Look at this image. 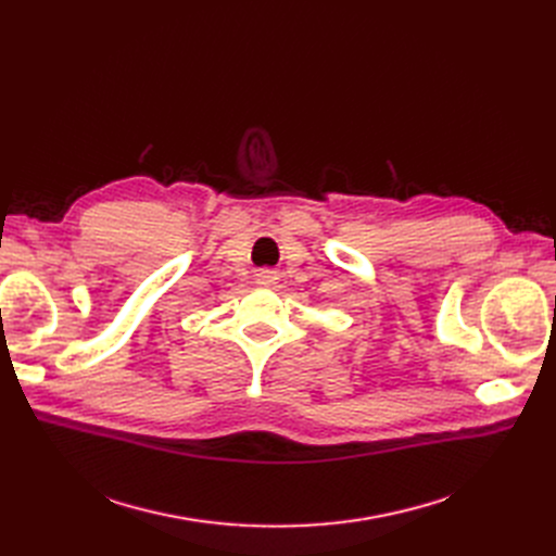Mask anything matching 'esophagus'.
Wrapping results in <instances>:
<instances>
[{
	"mask_svg": "<svg viewBox=\"0 0 556 556\" xmlns=\"http://www.w3.org/2000/svg\"><path fill=\"white\" fill-rule=\"evenodd\" d=\"M277 281V275L275 273H270V270H266L261 275V283H266V286H273Z\"/></svg>",
	"mask_w": 556,
	"mask_h": 556,
	"instance_id": "esophagus-1",
	"label": "esophagus"
}]
</instances>
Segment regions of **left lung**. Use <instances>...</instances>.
<instances>
[{
	"label": "left lung",
	"mask_w": 556,
	"mask_h": 556,
	"mask_svg": "<svg viewBox=\"0 0 556 556\" xmlns=\"http://www.w3.org/2000/svg\"><path fill=\"white\" fill-rule=\"evenodd\" d=\"M554 308H556V298H554Z\"/></svg>",
	"instance_id": "1"
}]
</instances>
